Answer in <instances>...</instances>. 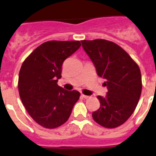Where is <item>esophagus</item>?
Instances as JSON below:
<instances>
[{"mask_svg":"<svg viewBox=\"0 0 156 156\" xmlns=\"http://www.w3.org/2000/svg\"><path fill=\"white\" fill-rule=\"evenodd\" d=\"M82 98H90V96L85 95V94H82Z\"/></svg>","mask_w":156,"mask_h":156,"instance_id":"obj_1","label":"esophagus"}]
</instances>
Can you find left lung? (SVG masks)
<instances>
[{
  "instance_id": "left-lung-1",
  "label": "left lung",
  "mask_w": 156,
  "mask_h": 156,
  "mask_svg": "<svg viewBox=\"0 0 156 156\" xmlns=\"http://www.w3.org/2000/svg\"><path fill=\"white\" fill-rule=\"evenodd\" d=\"M81 41L108 89L104 98L98 96L100 107L93 112L92 117L106 128H115L126 122L137 107L142 92L140 67L122 48L112 41L103 39Z\"/></svg>"
}]
</instances>
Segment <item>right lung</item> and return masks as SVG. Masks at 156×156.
<instances>
[{"label":"right lung","instance_id":"obj_1","mask_svg":"<svg viewBox=\"0 0 156 156\" xmlns=\"http://www.w3.org/2000/svg\"><path fill=\"white\" fill-rule=\"evenodd\" d=\"M80 46L79 41H46L22 63L18 78L20 98L31 118L45 128L65 123L79 99L78 91L63 89L58 81L64 61Z\"/></svg>","mask_w":156,"mask_h":156}]
</instances>
